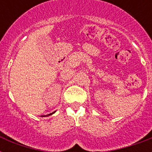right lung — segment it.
<instances>
[{
    "mask_svg": "<svg viewBox=\"0 0 152 152\" xmlns=\"http://www.w3.org/2000/svg\"><path fill=\"white\" fill-rule=\"evenodd\" d=\"M55 112H53V113H50V114H48V115H46V116H50V115H51V114H53V113H54ZM44 117V116H43Z\"/></svg>",
    "mask_w": 152,
    "mask_h": 152,
    "instance_id": "add662e5",
    "label": "right lung"
}]
</instances>
